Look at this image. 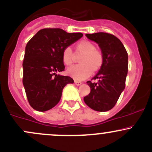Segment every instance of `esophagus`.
Masks as SVG:
<instances>
[{"label":"esophagus","instance_id":"34e87169","mask_svg":"<svg viewBox=\"0 0 152 152\" xmlns=\"http://www.w3.org/2000/svg\"><path fill=\"white\" fill-rule=\"evenodd\" d=\"M74 83H75V84H76V85H77V86H79V85H81V81H74Z\"/></svg>","mask_w":152,"mask_h":152}]
</instances>
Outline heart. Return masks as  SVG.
<instances>
[{"label":"heart","mask_w":152,"mask_h":152,"mask_svg":"<svg viewBox=\"0 0 152 152\" xmlns=\"http://www.w3.org/2000/svg\"><path fill=\"white\" fill-rule=\"evenodd\" d=\"M76 55H82L79 59V65L68 68L67 73L76 81L88 78L92 73H96L103 66L104 55L96 45L89 40H82L76 45L75 53L71 47H65L62 52V60L66 66H71L76 59Z\"/></svg>","instance_id":"b5f03b06"}]
</instances>
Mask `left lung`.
Returning a JSON list of instances; mask_svg holds the SVG:
<instances>
[{
    "label": "left lung",
    "mask_w": 152,
    "mask_h": 152,
    "mask_svg": "<svg viewBox=\"0 0 152 152\" xmlns=\"http://www.w3.org/2000/svg\"><path fill=\"white\" fill-rule=\"evenodd\" d=\"M86 36L98 44L104 55V62L92 78L97 82L87 81L91 91L84 97V103L95 111H109L116 105L125 87L128 55L120 40L114 35L101 32Z\"/></svg>",
    "instance_id": "obj_1"
}]
</instances>
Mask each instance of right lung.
<instances>
[{"instance_id":"obj_1","label":"right lung","mask_w":152,"mask_h":152,"mask_svg":"<svg viewBox=\"0 0 152 152\" xmlns=\"http://www.w3.org/2000/svg\"><path fill=\"white\" fill-rule=\"evenodd\" d=\"M82 36L81 33H67L60 28H44L28 41L22 63V82L33 109L46 111L55 107L60 100L64 87L73 84L70 76L56 73L65 71L63 49Z\"/></svg>"}]
</instances>
